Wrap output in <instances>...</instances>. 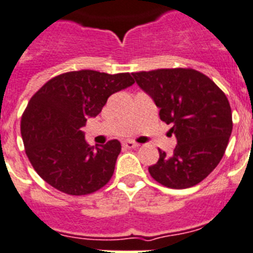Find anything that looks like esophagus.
Listing matches in <instances>:
<instances>
[{
  "label": "esophagus",
  "mask_w": 253,
  "mask_h": 253,
  "mask_svg": "<svg viewBox=\"0 0 253 253\" xmlns=\"http://www.w3.org/2000/svg\"><path fill=\"white\" fill-rule=\"evenodd\" d=\"M122 145L123 148H126V149H132V148H137L140 144H137V143H135V141L127 140V141H123Z\"/></svg>",
  "instance_id": "obj_1"
}]
</instances>
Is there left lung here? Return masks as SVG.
Listing matches in <instances>:
<instances>
[{"mask_svg": "<svg viewBox=\"0 0 253 253\" xmlns=\"http://www.w3.org/2000/svg\"><path fill=\"white\" fill-rule=\"evenodd\" d=\"M135 82L171 125L173 155L160 151L148 168L162 186L188 188L200 183L218 165L233 131L229 100L214 82L192 69H161L133 73Z\"/></svg>", "mask_w": 253, "mask_h": 253, "instance_id": "obj_1", "label": "left lung"}]
</instances>
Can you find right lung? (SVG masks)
Returning a JSON list of instances; mask_svg holds the SVG:
<instances>
[{"label":"right lung","instance_id":"add662e5","mask_svg":"<svg viewBox=\"0 0 253 253\" xmlns=\"http://www.w3.org/2000/svg\"><path fill=\"white\" fill-rule=\"evenodd\" d=\"M132 84L128 73L80 70L53 78L32 96L20 132L27 157L46 183L75 196L92 194L108 183L121 143L114 139L93 148L80 128L100 114L113 93Z\"/></svg>","mask_w":253,"mask_h":253}]
</instances>
